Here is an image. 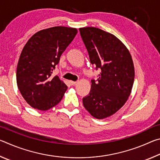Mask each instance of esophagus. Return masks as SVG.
I'll return each mask as SVG.
<instances>
[{"instance_id": "esophagus-1", "label": "esophagus", "mask_w": 160, "mask_h": 160, "mask_svg": "<svg viewBox=\"0 0 160 160\" xmlns=\"http://www.w3.org/2000/svg\"><path fill=\"white\" fill-rule=\"evenodd\" d=\"M70 84L71 85H75L77 84V81H70Z\"/></svg>"}]
</instances>
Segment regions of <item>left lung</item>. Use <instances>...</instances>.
Listing matches in <instances>:
<instances>
[{"label":"left lung","instance_id":"1","mask_svg":"<svg viewBox=\"0 0 160 160\" xmlns=\"http://www.w3.org/2000/svg\"><path fill=\"white\" fill-rule=\"evenodd\" d=\"M79 31L91 63L101 70L97 80H91V90L83 97V105L94 118H107L120 109L131 94L135 77L131 56L109 32L93 27Z\"/></svg>","mask_w":160,"mask_h":160}]
</instances>
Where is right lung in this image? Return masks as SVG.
I'll return each mask as SVG.
<instances>
[{
  "instance_id": "obj_1",
  "label": "right lung",
  "mask_w": 160,
  "mask_h": 160,
  "mask_svg": "<svg viewBox=\"0 0 160 160\" xmlns=\"http://www.w3.org/2000/svg\"><path fill=\"white\" fill-rule=\"evenodd\" d=\"M78 32L75 28L53 27L34 34L24 47L17 68V84L25 101L46 111L61 102L68 87L52 72Z\"/></svg>"
}]
</instances>
